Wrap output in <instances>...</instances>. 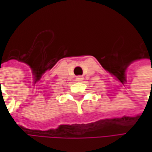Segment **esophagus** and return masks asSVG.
Masks as SVG:
<instances>
[{"label":"esophagus","mask_w":152,"mask_h":152,"mask_svg":"<svg viewBox=\"0 0 152 152\" xmlns=\"http://www.w3.org/2000/svg\"><path fill=\"white\" fill-rule=\"evenodd\" d=\"M76 80L77 81V82H81V81H83V76H76Z\"/></svg>","instance_id":"obj_1"}]
</instances>
